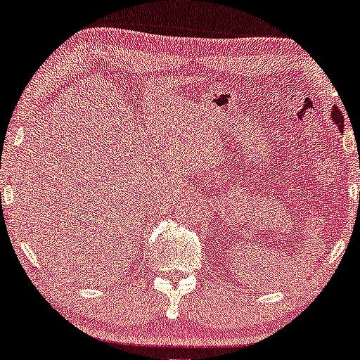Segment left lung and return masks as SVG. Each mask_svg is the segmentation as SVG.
<instances>
[{
  "label": "left lung",
  "instance_id": "left-lung-1",
  "mask_svg": "<svg viewBox=\"0 0 360 360\" xmlns=\"http://www.w3.org/2000/svg\"><path fill=\"white\" fill-rule=\"evenodd\" d=\"M331 121L334 122V124L338 126V129L342 132V129H344V120H342V116H341V111H338L336 108H331Z\"/></svg>",
  "mask_w": 360,
  "mask_h": 360
}]
</instances>
